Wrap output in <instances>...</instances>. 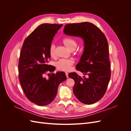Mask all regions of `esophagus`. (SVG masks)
<instances>
[{"label": "esophagus", "instance_id": "1", "mask_svg": "<svg viewBox=\"0 0 131 131\" xmlns=\"http://www.w3.org/2000/svg\"><path fill=\"white\" fill-rule=\"evenodd\" d=\"M66 75L67 78H68V72H66Z\"/></svg>", "mask_w": 131, "mask_h": 131}]
</instances>
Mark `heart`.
Instances as JSON below:
<instances>
[{"label": "heart", "mask_w": 131, "mask_h": 131, "mask_svg": "<svg viewBox=\"0 0 131 131\" xmlns=\"http://www.w3.org/2000/svg\"><path fill=\"white\" fill-rule=\"evenodd\" d=\"M63 42L70 50H74L77 46V42L72 38H65L63 39ZM49 53L51 57L54 56V46L51 45ZM74 61L72 59L61 58L56 62V67L58 70L62 71L69 70L73 64Z\"/></svg>", "instance_id": "heart-1"}]
</instances>
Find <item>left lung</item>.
Returning <instances> with one entry per match:
<instances>
[{"label":"left lung","instance_id":"left-lung-1","mask_svg":"<svg viewBox=\"0 0 131 131\" xmlns=\"http://www.w3.org/2000/svg\"><path fill=\"white\" fill-rule=\"evenodd\" d=\"M63 31L84 40V50L76 69L86 77L75 72L68 77L75 81L73 92L78 100L86 104L94 103L103 97L111 77L107 39L99 28L88 22L67 24Z\"/></svg>","mask_w":131,"mask_h":131}]
</instances>
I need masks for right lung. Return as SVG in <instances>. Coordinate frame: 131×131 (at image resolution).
I'll return each mask as SVG.
<instances>
[{"instance_id":"1","label":"right lung","mask_w":131,"mask_h":131,"mask_svg":"<svg viewBox=\"0 0 131 131\" xmlns=\"http://www.w3.org/2000/svg\"><path fill=\"white\" fill-rule=\"evenodd\" d=\"M63 25L43 23L39 26L24 41L18 62L19 80L26 97L39 106L47 105L56 97L59 85L67 79L64 72H54L49 65V53L54 35Z\"/></svg>"}]
</instances>
